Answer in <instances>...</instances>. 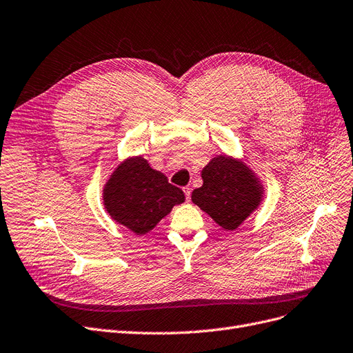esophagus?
I'll return each mask as SVG.
<instances>
[{
  "instance_id": "34e87169",
  "label": "esophagus",
  "mask_w": 353,
  "mask_h": 353,
  "mask_svg": "<svg viewBox=\"0 0 353 353\" xmlns=\"http://www.w3.org/2000/svg\"><path fill=\"white\" fill-rule=\"evenodd\" d=\"M183 192L186 194V201L189 202L190 201V194H192V189L189 186H186V188H183Z\"/></svg>"
}]
</instances>
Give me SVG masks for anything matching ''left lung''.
Returning <instances> with one entry per match:
<instances>
[{
  "instance_id": "left-lung-1",
  "label": "left lung",
  "mask_w": 353,
  "mask_h": 353,
  "mask_svg": "<svg viewBox=\"0 0 353 353\" xmlns=\"http://www.w3.org/2000/svg\"><path fill=\"white\" fill-rule=\"evenodd\" d=\"M203 185L192 201L224 230H236L262 201L263 189L243 163L218 155L202 170Z\"/></svg>"
}]
</instances>
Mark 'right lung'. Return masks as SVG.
Instances as JSON below:
<instances>
[{
    "label": "right lung",
    "instance_id": "1",
    "mask_svg": "<svg viewBox=\"0 0 353 353\" xmlns=\"http://www.w3.org/2000/svg\"><path fill=\"white\" fill-rule=\"evenodd\" d=\"M104 206L110 216L135 234H145L160 223L174 205L185 202L180 188L151 168L142 157L117 165L104 186Z\"/></svg>",
    "mask_w": 353,
    "mask_h": 353
}]
</instances>
